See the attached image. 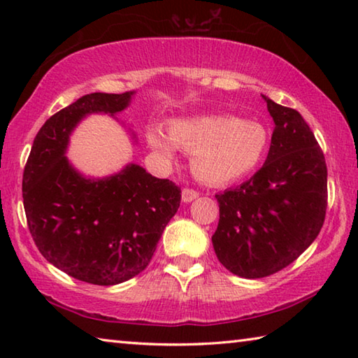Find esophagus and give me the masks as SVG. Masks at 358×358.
Listing matches in <instances>:
<instances>
[{"instance_id": "obj_1", "label": "esophagus", "mask_w": 358, "mask_h": 358, "mask_svg": "<svg viewBox=\"0 0 358 358\" xmlns=\"http://www.w3.org/2000/svg\"><path fill=\"white\" fill-rule=\"evenodd\" d=\"M199 197V192L196 189H192V187H185L183 192H181V201L185 203L187 202H192L194 199Z\"/></svg>"}]
</instances>
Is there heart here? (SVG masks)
Wrapping results in <instances>:
<instances>
[{
    "mask_svg": "<svg viewBox=\"0 0 358 358\" xmlns=\"http://www.w3.org/2000/svg\"><path fill=\"white\" fill-rule=\"evenodd\" d=\"M147 142L162 155L175 147L192 155L196 177L208 185H227L252 173L270 148V131L256 120L232 115H202L173 120L169 134L159 128L147 131Z\"/></svg>",
    "mask_w": 358,
    "mask_h": 358,
    "instance_id": "heart-1",
    "label": "heart"
}]
</instances>
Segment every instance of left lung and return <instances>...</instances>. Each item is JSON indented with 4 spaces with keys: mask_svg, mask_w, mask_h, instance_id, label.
<instances>
[{
    "mask_svg": "<svg viewBox=\"0 0 358 358\" xmlns=\"http://www.w3.org/2000/svg\"><path fill=\"white\" fill-rule=\"evenodd\" d=\"M275 121L265 164L234 189L216 194L220 222L211 237L230 273L256 280L286 268L322 229L327 166L301 115L268 98Z\"/></svg>",
    "mask_w": 358,
    "mask_h": 358,
    "instance_id": "1",
    "label": "left lung"
}]
</instances>
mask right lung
<instances>
[{
  "instance_id": "right-lung-1",
  "label": "right lung",
  "mask_w": 358,
  "mask_h": 358,
  "mask_svg": "<svg viewBox=\"0 0 358 358\" xmlns=\"http://www.w3.org/2000/svg\"><path fill=\"white\" fill-rule=\"evenodd\" d=\"M134 92L92 93L48 118L23 171L29 234L48 262L78 281L113 286L147 268L181 189L137 164L85 178L66 157L69 136L90 113L124 110Z\"/></svg>"
}]
</instances>
